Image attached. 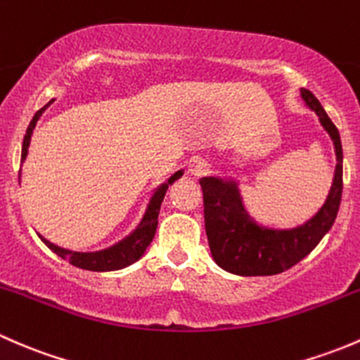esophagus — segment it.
<instances>
[{
	"label": "esophagus",
	"mask_w": 360,
	"mask_h": 360,
	"mask_svg": "<svg viewBox=\"0 0 360 360\" xmlns=\"http://www.w3.org/2000/svg\"><path fill=\"white\" fill-rule=\"evenodd\" d=\"M188 169H191V173L194 176H202V175H206L207 165H206L205 159L195 158V159H192V162H191V166H188Z\"/></svg>",
	"instance_id": "1"
}]
</instances>
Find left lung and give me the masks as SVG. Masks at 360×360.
Listing matches in <instances>:
<instances>
[{
	"mask_svg": "<svg viewBox=\"0 0 360 360\" xmlns=\"http://www.w3.org/2000/svg\"><path fill=\"white\" fill-rule=\"evenodd\" d=\"M302 97L317 114L319 121L335 143L338 162L331 192L324 206L305 225L292 231H269L248 221L234 184H225L218 179L199 180L211 255L227 272L248 277L284 272L303 260L335 224L343 191L342 140L338 128L329 120L316 95L302 88Z\"/></svg>",
	"mask_w": 360,
	"mask_h": 360,
	"instance_id": "left-lung-1",
	"label": "left lung"
}]
</instances>
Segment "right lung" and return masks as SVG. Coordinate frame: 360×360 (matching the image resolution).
I'll list each match as a JSON object with an SVG mask.
<instances>
[{
  "label": "right lung",
  "mask_w": 360,
  "mask_h": 360,
  "mask_svg": "<svg viewBox=\"0 0 360 360\" xmlns=\"http://www.w3.org/2000/svg\"><path fill=\"white\" fill-rule=\"evenodd\" d=\"M48 103L44 107H48ZM44 107L34 114V117H32V121L27 126V131H25V136H24V143H22V159H25V155H27V147H29V142H31V133L32 129H34L38 117L41 116ZM180 176H181V172L175 173V175L168 180V184H173V181L180 179ZM166 191H168V185L165 184L158 192H155L153 201H150L149 205V210H147L146 217H143L142 224L139 225V229H136L131 236L126 237L124 240H121L120 244H116V246L109 248V250L105 251H98V253H76V251L62 250V248L48 243V240L43 239L41 236L39 237H41L43 243L46 244L51 251H55L58 257H62L64 260L72 263L74 266H79V269H84V270H95V272H107V270L123 269V266L131 265L133 262L139 260V258L143 255V251L147 250V246L150 244V240L154 239L155 229H158L159 207H161L162 198H165Z\"/></svg>",
  "instance_id": "add662e5"
}]
</instances>
